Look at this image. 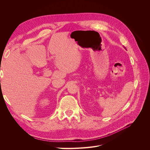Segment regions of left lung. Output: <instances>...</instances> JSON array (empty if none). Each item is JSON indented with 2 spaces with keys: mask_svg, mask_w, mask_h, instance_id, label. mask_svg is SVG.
<instances>
[{
  "mask_svg": "<svg viewBox=\"0 0 150 150\" xmlns=\"http://www.w3.org/2000/svg\"><path fill=\"white\" fill-rule=\"evenodd\" d=\"M125 49H126V48H125Z\"/></svg>",
  "mask_w": 150,
  "mask_h": 150,
  "instance_id": "1",
  "label": "left lung"
}]
</instances>
